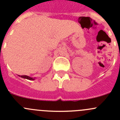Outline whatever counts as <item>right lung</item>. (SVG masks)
<instances>
[{
  "label": "right lung",
  "instance_id": "1",
  "mask_svg": "<svg viewBox=\"0 0 120 120\" xmlns=\"http://www.w3.org/2000/svg\"><path fill=\"white\" fill-rule=\"evenodd\" d=\"M19 77H21V78H25V79H29V80H34L35 79V78H32V77H30L27 75H19Z\"/></svg>",
  "mask_w": 120,
  "mask_h": 120
}]
</instances>
